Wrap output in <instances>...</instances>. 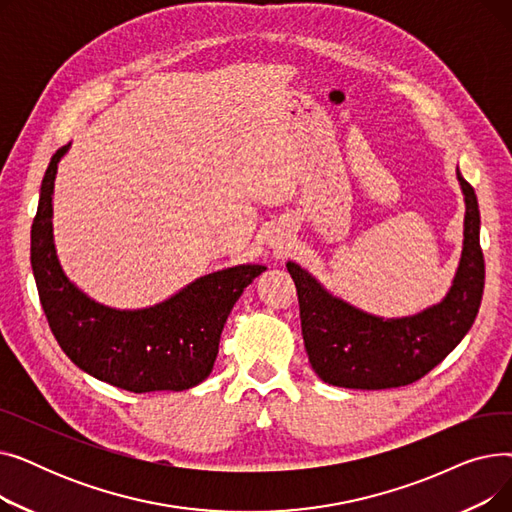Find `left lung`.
I'll use <instances>...</instances> for the list:
<instances>
[{"label":"left lung","instance_id":"1","mask_svg":"<svg viewBox=\"0 0 512 512\" xmlns=\"http://www.w3.org/2000/svg\"><path fill=\"white\" fill-rule=\"evenodd\" d=\"M465 195V240L459 272L440 305L413 317L382 319L332 297L297 263L288 274L299 294L309 363L321 380L340 388L386 390L421 380L459 344L477 317L486 263L479 247V207L473 186Z\"/></svg>","mask_w":512,"mask_h":512}]
</instances>
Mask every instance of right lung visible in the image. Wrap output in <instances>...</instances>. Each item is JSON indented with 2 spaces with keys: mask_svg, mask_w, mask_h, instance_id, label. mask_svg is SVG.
Here are the masks:
<instances>
[{
  "mask_svg": "<svg viewBox=\"0 0 512 512\" xmlns=\"http://www.w3.org/2000/svg\"><path fill=\"white\" fill-rule=\"evenodd\" d=\"M68 147L49 161L31 230L33 274L53 336L74 365L128 392H178L201 384L218 357L234 303L265 267H228L141 311H116L91 301L68 282L53 249V180Z\"/></svg>",
  "mask_w": 512,
  "mask_h": 512,
  "instance_id": "obj_1",
  "label": "right lung"
}]
</instances>
